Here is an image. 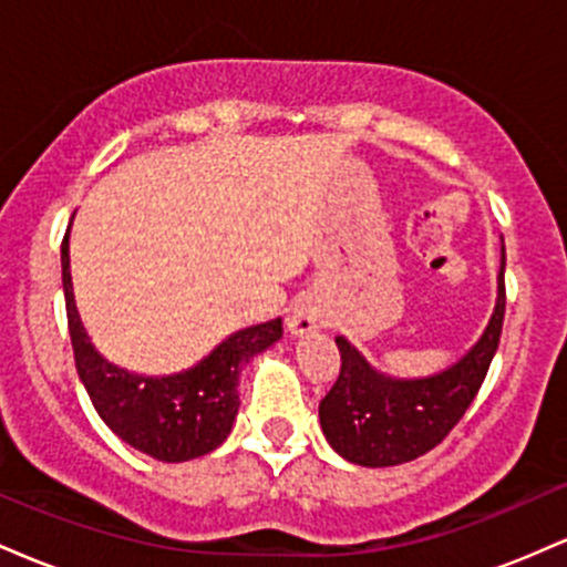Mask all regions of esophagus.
<instances>
[{
	"mask_svg": "<svg viewBox=\"0 0 567 567\" xmlns=\"http://www.w3.org/2000/svg\"><path fill=\"white\" fill-rule=\"evenodd\" d=\"M317 328H320V320H317V315L309 309V306H296V309H290L288 330L292 336L315 333Z\"/></svg>",
	"mask_w": 567,
	"mask_h": 567,
	"instance_id": "esophagus-1",
	"label": "esophagus"
}]
</instances>
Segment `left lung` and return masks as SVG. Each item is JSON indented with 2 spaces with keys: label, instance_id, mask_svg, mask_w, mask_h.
I'll use <instances>...</instances> for the list:
<instances>
[{
  "label": "left lung",
  "instance_id": "left-lung-1",
  "mask_svg": "<svg viewBox=\"0 0 567 567\" xmlns=\"http://www.w3.org/2000/svg\"><path fill=\"white\" fill-rule=\"evenodd\" d=\"M504 269L506 252L501 247L498 292L491 320L474 347L440 373L394 379L370 365L354 343L336 336L341 373L320 402V426L341 458L381 470L419 458L447 437L477 396L498 349L506 306Z\"/></svg>",
  "mask_w": 567,
  "mask_h": 567
}]
</instances>
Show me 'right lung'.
Listing matches in <instances>:
<instances>
[{"mask_svg":"<svg viewBox=\"0 0 567 567\" xmlns=\"http://www.w3.org/2000/svg\"><path fill=\"white\" fill-rule=\"evenodd\" d=\"M63 296L76 373L112 432L138 453L181 464L199 458L229 437L239 410V373L256 354L282 338V320L237 330L197 365L171 375H138L116 368L90 343L74 301L69 231L61 245Z\"/></svg>","mask_w":567,"mask_h":567,"instance_id":"1","label":"right lung"}]
</instances>
